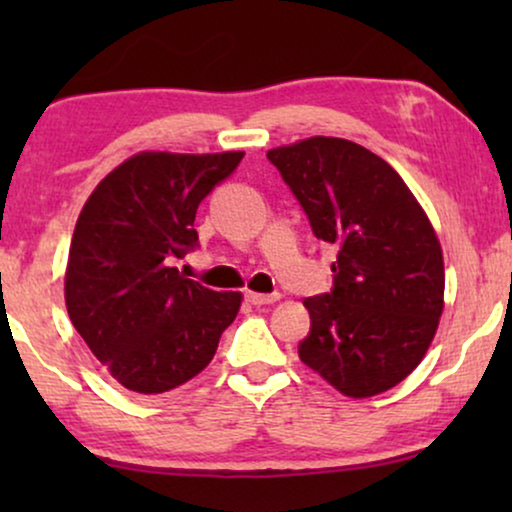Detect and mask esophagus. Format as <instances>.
Listing matches in <instances>:
<instances>
[{"label": "esophagus", "mask_w": 512, "mask_h": 512, "mask_svg": "<svg viewBox=\"0 0 512 512\" xmlns=\"http://www.w3.org/2000/svg\"><path fill=\"white\" fill-rule=\"evenodd\" d=\"M247 303H251V305H256V307H261V305H272V303H277L279 300V293H254V291H249L247 296Z\"/></svg>", "instance_id": "esophagus-1"}]
</instances>
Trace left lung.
Wrapping results in <instances>:
<instances>
[{"label": "left lung", "instance_id": "8db88e82", "mask_svg": "<svg viewBox=\"0 0 512 512\" xmlns=\"http://www.w3.org/2000/svg\"><path fill=\"white\" fill-rule=\"evenodd\" d=\"M268 160L312 233L338 249L331 291L305 300L300 361L352 398L396 387L424 359L443 312V251L424 209L387 160L349 139L312 137Z\"/></svg>", "mask_w": 512, "mask_h": 512}]
</instances>
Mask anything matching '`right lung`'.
<instances>
[{
	"instance_id": "right-lung-1",
	"label": "right lung",
	"mask_w": 512,
	"mask_h": 512,
	"mask_svg": "<svg viewBox=\"0 0 512 512\" xmlns=\"http://www.w3.org/2000/svg\"><path fill=\"white\" fill-rule=\"evenodd\" d=\"M244 153H139L107 174L76 221L65 275L69 319L125 389L163 394L214 359L240 293L186 279L198 205Z\"/></svg>"
}]
</instances>
